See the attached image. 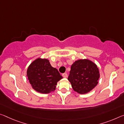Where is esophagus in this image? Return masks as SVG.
I'll use <instances>...</instances> for the list:
<instances>
[{
    "mask_svg": "<svg viewBox=\"0 0 124 124\" xmlns=\"http://www.w3.org/2000/svg\"><path fill=\"white\" fill-rule=\"evenodd\" d=\"M62 76L64 78H67V74L66 73H64L62 74Z\"/></svg>",
    "mask_w": 124,
    "mask_h": 124,
    "instance_id": "1",
    "label": "esophagus"
}]
</instances>
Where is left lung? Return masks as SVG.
Masks as SVG:
<instances>
[{
    "label": "left lung",
    "instance_id": "obj_1",
    "mask_svg": "<svg viewBox=\"0 0 124 124\" xmlns=\"http://www.w3.org/2000/svg\"><path fill=\"white\" fill-rule=\"evenodd\" d=\"M99 77V69L95 63L88 60H79L71 66L68 79L74 91L85 94L95 88Z\"/></svg>",
    "mask_w": 124,
    "mask_h": 124
}]
</instances>
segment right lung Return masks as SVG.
<instances>
[{"label": "right lung", "instance_id": "1", "mask_svg": "<svg viewBox=\"0 0 124 124\" xmlns=\"http://www.w3.org/2000/svg\"><path fill=\"white\" fill-rule=\"evenodd\" d=\"M27 76L33 89L44 94L54 91L57 83L63 78L48 60L41 58L36 59L29 66Z\"/></svg>", "mask_w": 124, "mask_h": 124}]
</instances>
